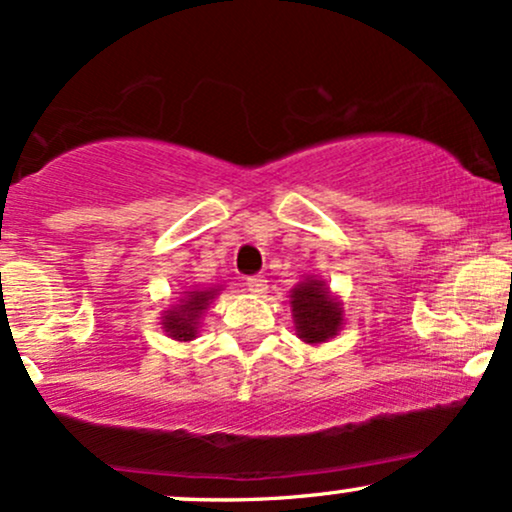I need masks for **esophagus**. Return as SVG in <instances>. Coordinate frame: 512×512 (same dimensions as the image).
Here are the masks:
<instances>
[{
	"label": "esophagus",
	"instance_id": "34e87169",
	"mask_svg": "<svg viewBox=\"0 0 512 512\" xmlns=\"http://www.w3.org/2000/svg\"><path fill=\"white\" fill-rule=\"evenodd\" d=\"M245 286H248V291L252 295H264V293H267V279H264V276H248Z\"/></svg>",
	"mask_w": 512,
	"mask_h": 512
}]
</instances>
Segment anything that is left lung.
<instances>
[{
    "label": "left lung",
    "instance_id": "8db88e82",
    "mask_svg": "<svg viewBox=\"0 0 512 512\" xmlns=\"http://www.w3.org/2000/svg\"><path fill=\"white\" fill-rule=\"evenodd\" d=\"M291 310L298 338L310 343V346H322L329 338H334L343 326L341 303L329 291L326 281L317 279V276H310V279L300 281L293 288Z\"/></svg>",
    "mask_w": 512,
    "mask_h": 512
}]
</instances>
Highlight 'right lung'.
<instances>
[{
  "label": "right lung",
  "instance_id": "add662e5",
  "mask_svg": "<svg viewBox=\"0 0 512 512\" xmlns=\"http://www.w3.org/2000/svg\"><path fill=\"white\" fill-rule=\"evenodd\" d=\"M221 286L214 288H193L181 295L176 305H171V310L164 312L162 317V329L166 336L174 338V341H193L200 329L202 312L207 310V305L217 298Z\"/></svg>",
  "mask_w": 512,
  "mask_h": 512
}]
</instances>
